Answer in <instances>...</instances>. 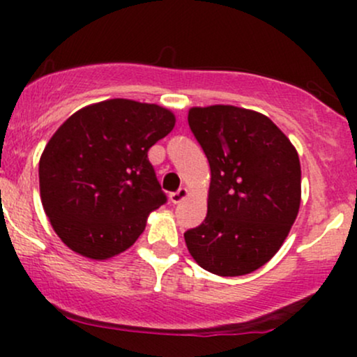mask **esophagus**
Wrapping results in <instances>:
<instances>
[{"instance_id":"esophagus-1","label":"esophagus","mask_w":357,"mask_h":357,"mask_svg":"<svg viewBox=\"0 0 357 357\" xmlns=\"http://www.w3.org/2000/svg\"><path fill=\"white\" fill-rule=\"evenodd\" d=\"M188 195H190V191H188V188H179V190L176 191V192H171L169 199H171V203L176 204V203L181 202V199L186 198Z\"/></svg>"}]
</instances>
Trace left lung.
<instances>
[{"instance_id": "left-lung-1", "label": "left lung", "mask_w": 357, "mask_h": 357, "mask_svg": "<svg viewBox=\"0 0 357 357\" xmlns=\"http://www.w3.org/2000/svg\"><path fill=\"white\" fill-rule=\"evenodd\" d=\"M188 122L211 169L208 213L184 241L221 277L255 272L282 247L301 206V161L264 114L235 105L192 107Z\"/></svg>"}]
</instances>
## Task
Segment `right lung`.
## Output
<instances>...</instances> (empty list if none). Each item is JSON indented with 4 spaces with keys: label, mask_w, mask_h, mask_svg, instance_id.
Wrapping results in <instances>:
<instances>
[{
    "label": "right lung",
    "mask_w": 357,
    "mask_h": 357,
    "mask_svg": "<svg viewBox=\"0 0 357 357\" xmlns=\"http://www.w3.org/2000/svg\"><path fill=\"white\" fill-rule=\"evenodd\" d=\"M155 104L110 99L77 110L40 158V196L60 240L107 260L134 245L147 216L166 203L147 151L173 130Z\"/></svg>",
    "instance_id": "add662e5"
}]
</instances>
